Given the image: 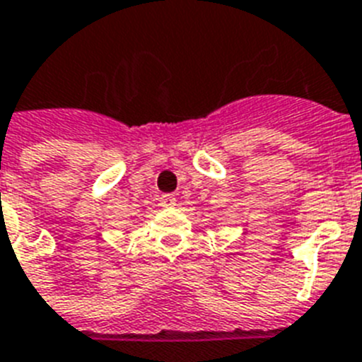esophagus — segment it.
Segmentation results:
<instances>
[{"mask_svg":"<svg viewBox=\"0 0 362 362\" xmlns=\"http://www.w3.org/2000/svg\"><path fill=\"white\" fill-rule=\"evenodd\" d=\"M159 205L160 206H174L175 205V196L174 194H163L159 197Z\"/></svg>","mask_w":362,"mask_h":362,"instance_id":"1","label":"esophagus"}]
</instances>
